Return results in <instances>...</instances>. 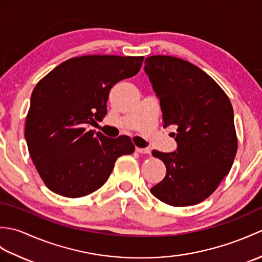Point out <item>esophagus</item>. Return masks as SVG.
<instances>
[{
    "instance_id": "esophagus-1",
    "label": "esophagus",
    "mask_w": 262,
    "mask_h": 262,
    "mask_svg": "<svg viewBox=\"0 0 262 262\" xmlns=\"http://www.w3.org/2000/svg\"><path fill=\"white\" fill-rule=\"evenodd\" d=\"M136 152L141 153V154H149V153H151L149 148H142V147H136Z\"/></svg>"
}]
</instances>
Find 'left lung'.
I'll return each instance as SVG.
<instances>
[{"label": "left lung", "mask_w": 262, "mask_h": 262, "mask_svg": "<svg viewBox=\"0 0 262 262\" xmlns=\"http://www.w3.org/2000/svg\"><path fill=\"white\" fill-rule=\"evenodd\" d=\"M160 99L163 126L174 125L176 152L154 149L166 168L153 196L174 207L208 198L229 173L237 151L229 97L196 65L173 56H149L144 66Z\"/></svg>", "instance_id": "obj_1"}]
</instances>
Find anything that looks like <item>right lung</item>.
Segmentation results:
<instances>
[{"instance_id":"right-lung-1","label":"right lung","mask_w":262,"mask_h":262,"mask_svg":"<svg viewBox=\"0 0 262 262\" xmlns=\"http://www.w3.org/2000/svg\"><path fill=\"white\" fill-rule=\"evenodd\" d=\"M144 56L85 55L65 60L37 83L25 127L28 149L48 189L79 198L104 185L116 160L135 146L121 135L88 130L107 114L117 82L136 75Z\"/></svg>"}]
</instances>
